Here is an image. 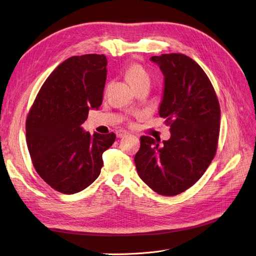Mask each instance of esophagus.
I'll list each match as a JSON object with an SVG mask.
<instances>
[{"label": "esophagus", "mask_w": 256, "mask_h": 256, "mask_svg": "<svg viewBox=\"0 0 256 256\" xmlns=\"http://www.w3.org/2000/svg\"><path fill=\"white\" fill-rule=\"evenodd\" d=\"M128 134H129L125 130H120V131H118V132H116V136H118V138H124V136H126Z\"/></svg>", "instance_id": "esophagus-1"}]
</instances>
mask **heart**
<instances>
[{"instance_id": "b5f03b06", "label": "heart", "mask_w": 256, "mask_h": 256, "mask_svg": "<svg viewBox=\"0 0 256 256\" xmlns=\"http://www.w3.org/2000/svg\"><path fill=\"white\" fill-rule=\"evenodd\" d=\"M125 76L134 88L143 83H150V76L147 74L146 69L138 63H134L128 66L125 72Z\"/></svg>"}]
</instances>
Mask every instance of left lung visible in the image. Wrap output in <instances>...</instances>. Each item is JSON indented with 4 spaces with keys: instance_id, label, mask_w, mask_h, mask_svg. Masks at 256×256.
<instances>
[{
    "instance_id": "8db88e82",
    "label": "left lung",
    "mask_w": 256,
    "mask_h": 256,
    "mask_svg": "<svg viewBox=\"0 0 256 256\" xmlns=\"http://www.w3.org/2000/svg\"><path fill=\"white\" fill-rule=\"evenodd\" d=\"M164 76L159 115L171 138L141 136L134 157L136 171L150 189L176 196L194 184L214 159L220 131V106L210 80L200 66L182 53L152 56Z\"/></svg>"
}]
</instances>
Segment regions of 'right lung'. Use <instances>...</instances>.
<instances>
[{
    "instance_id": "right-lung-1",
    "label": "right lung",
    "mask_w": 256,
    "mask_h": 256,
    "mask_svg": "<svg viewBox=\"0 0 256 256\" xmlns=\"http://www.w3.org/2000/svg\"><path fill=\"white\" fill-rule=\"evenodd\" d=\"M106 64L104 54L64 60L42 84L26 118V144L36 172L64 194L96 180L102 154L116 138L113 132L90 134L81 127L88 111L102 106Z\"/></svg>"
}]
</instances>
